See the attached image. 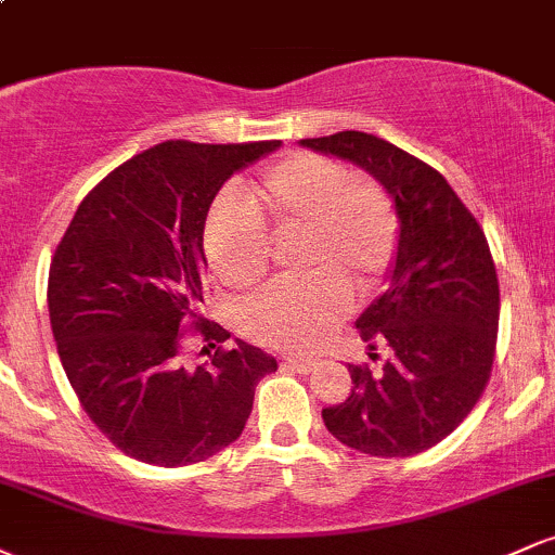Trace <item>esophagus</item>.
I'll return each instance as SVG.
<instances>
[{
	"mask_svg": "<svg viewBox=\"0 0 555 555\" xmlns=\"http://www.w3.org/2000/svg\"><path fill=\"white\" fill-rule=\"evenodd\" d=\"M284 367H289V371H295V373L308 375L315 367V360H310V358H286Z\"/></svg>",
	"mask_w": 555,
	"mask_h": 555,
	"instance_id": "esophagus-1",
	"label": "esophagus"
}]
</instances>
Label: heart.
<instances>
[{"mask_svg": "<svg viewBox=\"0 0 555 555\" xmlns=\"http://www.w3.org/2000/svg\"><path fill=\"white\" fill-rule=\"evenodd\" d=\"M250 211L224 203L203 232V253L232 289L258 284L269 271L266 237H295L299 284L273 286L242 308L247 339L271 349H310L352 308V284L373 289L388 271L399 242L393 203L380 188L354 180L331 158L297 154L263 175Z\"/></svg>", "mask_w": 555, "mask_h": 555, "instance_id": "heart-1", "label": "heart"}]
</instances>
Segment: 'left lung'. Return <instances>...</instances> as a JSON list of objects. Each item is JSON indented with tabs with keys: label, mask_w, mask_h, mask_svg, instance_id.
<instances>
[{
	"label": "left lung",
	"mask_w": 555,
	"mask_h": 555,
	"mask_svg": "<svg viewBox=\"0 0 555 555\" xmlns=\"http://www.w3.org/2000/svg\"><path fill=\"white\" fill-rule=\"evenodd\" d=\"M299 145L365 169L399 219L386 292L354 323L393 354L380 373L347 365L352 391L323 410V423L362 454L415 456L473 412L490 378L499 279L488 240L451 184L388 140L347 130Z\"/></svg>",
	"instance_id": "1"
}]
</instances>
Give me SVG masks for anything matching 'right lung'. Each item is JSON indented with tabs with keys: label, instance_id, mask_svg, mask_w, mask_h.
I'll use <instances>...</instances> for the list:
<instances>
[{
	"label": "right lung",
	"instance_id": "1",
	"mask_svg": "<svg viewBox=\"0 0 555 555\" xmlns=\"http://www.w3.org/2000/svg\"><path fill=\"white\" fill-rule=\"evenodd\" d=\"M279 140L206 145L167 140L104 177L69 221L49 269V321L82 410L132 460L184 467L237 441L256 386L276 360L237 339L188 371L180 331L201 315L203 229L224 182Z\"/></svg>",
	"mask_w": 555,
	"mask_h": 555
}]
</instances>
